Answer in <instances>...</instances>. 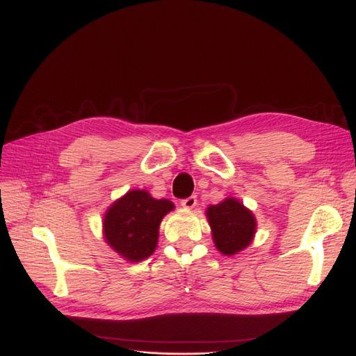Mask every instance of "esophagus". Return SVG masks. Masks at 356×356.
<instances>
[{"label":"esophagus","mask_w":356,"mask_h":356,"mask_svg":"<svg viewBox=\"0 0 356 356\" xmlns=\"http://www.w3.org/2000/svg\"><path fill=\"white\" fill-rule=\"evenodd\" d=\"M197 197H195V195H191V197H188V198H185V200H181V207H185V209H193L195 205H197Z\"/></svg>","instance_id":"obj_1"}]
</instances>
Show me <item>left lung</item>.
Returning a JSON list of instances; mask_svg holds the SVG:
<instances>
[{
  "mask_svg": "<svg viewBox=\"0 0 356 356\" xmlns=\"http://www.w3.org/2000/svg\"><path fill=\"white\" fill-rule=\"evenodd\" d=\"M209 222L213 229V239L217 250L232 256L244 250L253 239L256 220L243 204L234 198L211 205L207 210Z\"/></svg>",
  "mask_w": 356,
  "mask_h": 356,
  "instance_id": "8db88e82",
  "label": "left lung"
}]
</instances>
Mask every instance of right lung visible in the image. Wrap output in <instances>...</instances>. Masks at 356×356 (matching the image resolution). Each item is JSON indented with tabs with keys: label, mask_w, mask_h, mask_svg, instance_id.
I'll return each mask as SVG.
<instances>
[{
	"label": "right lung",
	"mask_w": 356,
	"mask_h": 356,
	"mask_svg": "<svg viewBox=\"0 0 356 356\" xmlns=\"http://www.w3.org/2000/svg\"><path fill=\"white\" fill-rule=\"evenodd\" d=\"M173 209L168 200H155L146 191H130L105 216L108 244L131 261L149 257L158 243L159 223Z\"/></svg>",
	"instance_id": "right-lung-1"
}]
</instances>
